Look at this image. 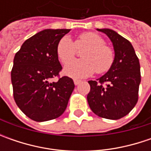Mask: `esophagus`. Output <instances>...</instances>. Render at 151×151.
<instances>
[{
  "label": "esophagus",
  "instance_id": "esophagus-1",
  "mask_svg": "<svg viewBox=\"0 0 151 151\" xmlns=\"http://www.w3.org/2000/svg\"><path fill=\"white\" fill-rule=\"evenodd\" d=\"M81 82V81H80V80H76V79H75V80H74V83H75L76 86L79 85Z\"/></svg>",
  "mask_w": 151,
  "mask_h": 151
}]
</instances>
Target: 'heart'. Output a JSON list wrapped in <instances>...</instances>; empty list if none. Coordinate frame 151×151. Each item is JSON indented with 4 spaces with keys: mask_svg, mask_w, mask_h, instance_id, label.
<instances>
[{
    "mask_svg": "<svg viewBox=\"0 0 151 151\" xmlns=\"http://www.w3.org/2000/svg\"><path fill=\"white\" fill-rule=\"evenodd\" d=\"M82 48L84 49L82 52L83 59L67 65L65 68L67 76L73 78H84L96 71L97 74H104L113 65L114 50L105 44L104 39L96 32L81 33L75 42L69 36H64L57 45V55L60 60L65 65L73 58L77 49Z\"/></svg>",
    "mask_w": 151,
    "mask_h": 151,
    "instance_id": "heart-1",
    "label": "heart"
}]
</instances>
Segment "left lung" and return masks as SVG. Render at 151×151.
I'll return each mask as SVG.
<instances>
[{
    "label": "left lung",
    "instance_id": "left-lung-1",
    "mask_svg": "<svg viewBox=\"0 0 151 151\" xmlns=\"http://www.w3.org/2000/svg\"><path fill=\"white\" fill-rule=\"evenodd\" d=\"M110 38L115 52L112 68L96 81H89L87 101L96 115L107 119H122L136 105L141 80L140 65L134 47L126 38L107 28L97 29Z\"/></svg>",
    "mask_w": 151,
    "mask_h": 151
}]
</instances>
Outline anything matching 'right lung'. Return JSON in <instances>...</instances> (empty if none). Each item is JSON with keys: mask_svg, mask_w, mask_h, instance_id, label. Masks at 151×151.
Returning a JSON list of instances; mask_svg holds the SVG:
<instances>
[{"mask_svg": "<svg viewBox=\"0 0 151 151\" xmlns=\"http://www.w3.org/2000/svg\"><path fill=\"white\" fill-rule=\"evenodd\" d=\"M70 29H45L27 39L15 55L11 77L17 107L36 122L55 119L66 109L75 88L71 78L60 77L59 41ZM58 77L52 83L51 80Z\"/></svg>", "mask_w": 151, "mask_h": 151, "instance_id": "obj_1", "label": "right lung"}]
</instances>
